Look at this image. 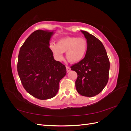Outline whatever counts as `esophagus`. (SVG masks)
I'll use <instances>...</instances> for the list:
<instances>
[{
    "instance_id": "1",
    "label": "esophagus",
    "mask_w": 131,
    "mask_h": 131,
    "mask_svg": "<svg viewBox=\"0 0 131 131\" xmlns=\"http://www.w3.org/2000/svg\"><path fill=\"white\" fill-rule=\"evenodd\" d=\"M66 69H67V73L69 72L71 70V68H70L69 67H68V66H66Z\"/></svg>"
}]
</instances>
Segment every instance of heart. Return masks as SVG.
I'll use <instances>...</instances> for the list:
<instances>
[{
	"label": "heart",
	"mask_w": 131,
	"mask_h": 131,
	"mask_svg": "<svg viewBox=\"0 0 131 131\" xmlns=\"http://www.w3.org/2000/svg\"><path fill=\"white\" fill-rule=\"evenodd\" d=\"M49 47L57 60H62L63 52H66L67 59L75 63L85 57L88 50V41L84 37H67L59 39L56 44L51 43Z\"/></svg>",
	"instance_id": "obj_1"
}]
</instances>
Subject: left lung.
<instances>
[{
	"label": "left lung",
	"instance_id": "1",
	"mask_svg": "<svg viewBox=\"0 0 131 131\" xmlns=\"http://www.w3.org/2000/svg\"><path fill=\"white\" fill-rule=\"evenodd\" d=\"M88 41L84 58L71 66L78 78L75 87L81 96L92 97L102 92L109 79L110 62L104 46L94 35L81 30Z\"/></svg>",
	"mask_w": 131,
	"mask_h": 131
}]
</instances>
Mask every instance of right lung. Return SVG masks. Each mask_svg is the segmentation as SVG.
<instances>
[{
    "instance_id": "obj_1",
    "label": "right lung",
    "mask_w": 131,
    "mask_h": 131,
    "mask_svg": "<svg viewBox=\"0 0 131 131\" xmlns=\"http://www.w3.org/2000/svg\"><path fill=\"white\" fill-rule=\"evenodd\" d=\"M53 31L37 30L28 37L18 54L17 72L27 92L41 100L56 96L66 68L54 60L49 47Z\"/></svg>"
}]
</instances>
